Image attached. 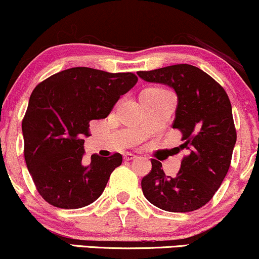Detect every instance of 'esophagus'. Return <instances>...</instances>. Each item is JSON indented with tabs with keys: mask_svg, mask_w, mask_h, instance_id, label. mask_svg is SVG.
<instances>
[{
	"mask_svg": "<svg viewBox=\"0 0 259 259\" xmlns=\"http://www.w3.org/2000/svg\"><path fill=\"white\" fill-rule=\"evenodd\" d=\"M134 158H136V155H134V153L126 152L124 155V160L125 161H132V160H134Z\"/></svg>",
	"mask_w": 259,
	"mask_h": 259,
	"instance_id": "1",
	"label": "esophagus"
}]
</instances>
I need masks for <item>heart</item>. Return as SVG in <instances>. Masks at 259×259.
Listing matches in <instances>:
<instances>
[{
	"instance_id": "1",
	"label": "heart",
	"mask_w": 259,
	"mask_h": 259,
	"mask_svg": "<svg viewBox=\"0 0 259 259\" xmlns=\"http://www.w3.org/2000/svg\"><path fill=\"white\" fill-rule=\"evenodd\" d=\"M144 92H151V93H157V95H162V93H168V91H166L164 88H161V87H149L146 88Z\"/></svg>"
}]
</instances>
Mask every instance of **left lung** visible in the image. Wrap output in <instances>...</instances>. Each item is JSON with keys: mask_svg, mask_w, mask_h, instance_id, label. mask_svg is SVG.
Wrapping results in <instances>:
<instances>
[{"mask_svg": "<svg viewBox=\"0 0 259 259\" xmlns=\"http://www.w3.org/2000/svg\"><path fill=\"white\" fill-rule=\"evenodd\" d=\"M138 75L177 93L172 126L181 132L180 147L187 151L175 177L164 175L161 162L151 160V172L141 181L145 198L166 211H194L214 197L231 163L237 135L229 96L208 73L188 64Z\"/></svg>", "mask_w": 259, "mask_h": 259, "instance_id": "obj_1", "label": "left lung"}]
</instances>
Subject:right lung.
Wrapping results in <instances>:
<instances>
[{
    "label": "right lung",
    "mask_w": 259,
    "mask_h": 259,
    "mask_svg": "<svg viewBox=\"0 0 259 259\" xmlns=\"http://www.w3.org/2000/svg\"><path fill=\"white\" fill-rule=\"evenodd\" d=\"M136 82L132 72L72 67L34 88L22 121L24 158L45 201L56 208L78 209L103 193L123 157L118 152L110 157L92 155L84 166L83 139L91 135V121L107 118Z\"/></svg>",
    "instance_id": "1"
}]
</instances>
